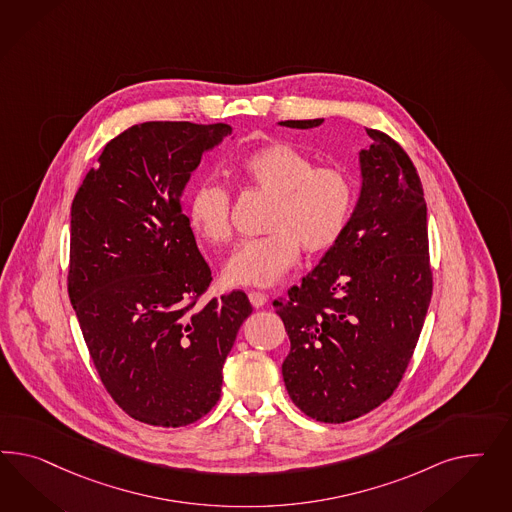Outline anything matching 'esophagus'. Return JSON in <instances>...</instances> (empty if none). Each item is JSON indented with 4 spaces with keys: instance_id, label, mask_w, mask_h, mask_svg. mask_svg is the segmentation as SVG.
I'll list each match as a JSON object with an SVG mask.
<instances>
[{
    "instance_id": "esophagus-1",
    "label": "esophagus",
    "mask_w": 512,
    "mask_h": 512,
    "mask_svg": "<svg viewBox=\"0 0 512 512\" xmlns=\"http://www.w3.org/2000/svg\"><path fill=\"white\" fill-rule=\"evenodd\" d=\"M249 302L253 304V308H263L264 304L268 302V296L264 295V293H259V291H251L249 293Z\"/></svg>"
}]
</instances>
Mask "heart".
Masks as SVG:
<instances>
[{"mask_svg": "<svg viewBox=\"0 0 512 512\" xmlns=\"http://www.w3.org/2000/svg\"><path fill=\"white\" fill-rule=\"evenodd\" d=\"M236 180L251 193L270 197L264 236L234 251L223 276L231 285L270 287L298 261L300 248L321 255L338 244L355 206V180L338 165L313 167V159L289 142L263 144L233 165ZM187 216L208 244L223 246L233 236L231 195L216 182L193 189Z\"/></svg>", "mask_w": 512, "mask_h": 512, "instance_id": "1", "label": "heart"}]
</instances>
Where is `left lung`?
Instances as JSON below:
<instances>
[{
	"instance_id": "1",
	"label": "left lung",
	"mask_w": 512,
	"mask_h": 512,
	"mask_svg": "<svg viewBox=\"0 0 512 512\" xmlns=\"http://www.w3.org/2000/svg\"><path fill=\"white\" fill-rule=\"evenodd\" d=\"M366 131L373 144L360 152L364 186L345 233L302 285L274 302L291 340L285 388L304 415L330 424L358 419L394 394L434 289L419 172L387 133Z\"/></svg>"
}]
</instances>
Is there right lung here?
Returning <instances> with one entry per match:
<instances>
[{"label": "right lung", "instance_id": "right-lung-1", "mask_svg": "<svg viewBox=\"0 0 512 512\" xmlns=\"http://www.w3.org/2000/svg\"><path fill=\"white\" fill-rule=\"evenodd\" d=\"M231 125L146 122L110 140L71 206L67 291L93 366L131 419L178 428L221 396L223 364L251 315L212 272L182 191Z\"/></svg>", "mask_w": 512, "mask_h": 512}]
</instances>
